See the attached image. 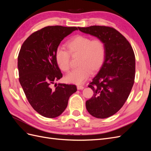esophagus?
<instances>
[{
	"mask_svg": "<svg viewBox=\"0 0 151 151\" xmlns=\"http://www.w3.org/2000/svg\"><path fill=\"white\" fill-rule=\"evenodd\" d=\"M77 89H79V90H81V89H84V86H77Z\"/></svg>",
	"mask_w": 151,
	"mask_h": 151,
	"instance_id": "1",
	"label": "esophagus"
}]
</instances>
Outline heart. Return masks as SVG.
Returning a JSON list of instances; mask_svg holds the SVG:
<instances>
[{
  "mask_svg": "<svg viewBox=\"0 0 151 151\" xmlns=\"http://www.w3.org/2000/svg\"><path fill=\"white\" fill-rule=\"evenodd\" d=\"M67 51L58 49L55 61L61 70L68 72L70 68V55H79V67L65 77L68 83L81 84L88 78L91 72L98 71L103 65L105 57V47L101 40H92L88 36L76 35L66 43Z\"/></svg>",
  "mask_w": 151,
  "mask_h": 151,
  "instance_id": "heart-1",
  "label": "heart"
}]
</instances>
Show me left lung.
Segmentation results:
<instances>
[{
    "label": "left lung",
    "instance_id": "obj_1",
    "mask_svg": "<svg viewBox=\"0 0 151 151\" xmlns=\"http://www.w3.org/2000/svg\"><path fill=\"white\" fill-rule=\"evenodd\" d=\"M78 29L101 40L104 45L103 63L88 86L94 95L86 101V106L90 115L106 118L120 110L133 87L135 72L134 50L124 36L111 27L92 26Z\"/></svg>",
    "mask_w": 151,
    "mask_h": 151
}]
</instances>
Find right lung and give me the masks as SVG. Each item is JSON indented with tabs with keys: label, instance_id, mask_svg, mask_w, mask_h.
Returning a JSON list of instances; mask_svg holds the SVG:
<instances>
[{
	"label": "right lung",
	"instance_id": "obj_1",
	"mask_svg": "<svg viewBox=\"0 0 151 151\" xmlns=\"http://www.w3.org/2000/svg\"><path fill=\"white\" fill-rule=\"evenodd\" d=\"M76 27L47 26L31 34L22 45L18 55L19 83L35 110L47 118L60 115L70 96L77 91L75 85L59 83L62 77L55 55L63 39Z\"/></svg>",
	"mask_w": 151,
	"mask_h": 151
}]
</instances>
